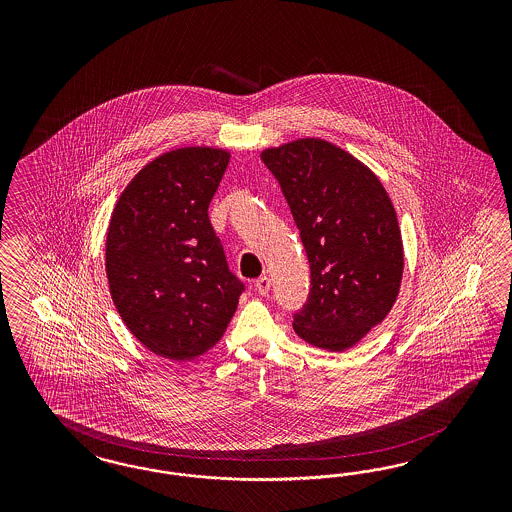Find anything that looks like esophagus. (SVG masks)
Here are the masks:
<instances>
[{
	"label": "esophagus",
	"mask_w": 512,
	"mask_h": 512,
	"mask_svg": "<svg viewBox=\"0 0 512 512\" xmlns=\"http://www.w3.org/2000/svg\"><path fill=\"white\" fill-rule=\"evenodd\" d=\"M270 278L268 276H261V278L255 281V289H257V293L259 295H268L270 293Z\"/></svg>",
	"instance_id": "1"
}]
</instances>
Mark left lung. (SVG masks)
I'll list each match as a JSON object with an SVG mask.
<instances>
[{
  "mask_svg": "<svg viewBox=\"0 0 512 512\" xmlns=\"http://www.w3.org/2000/svg\"><path fill=\"white\" fill-rule=\"evenodd\" d=\"M310 261V296L293 315L304 341L345 351L392 310L403 272L396 210L379 178L338 146L300 139L261 154Z\"/></svg>",
  "mask_w": 512,
  "mask_h": 512,
  "instance_id": "obj_1",
  "label": "left lung"
}]
</instances>
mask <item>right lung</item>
<instances>
[{
	"mask_svg": "<svg viewBox=\"0 0 512 512\" xmlns=\"http://www.w3.org/2000/svg\"><path fill=\"white\" fill-rule=\"evenodd\" d=\"M229 157L206 146L155 157L110 217V296L131 334L159 357L204 355L221 340L246 289L208 217Z\"/></svg>",
	"mask_w": 512,
	"mask_h": 512,
	"instance_id": "1",
	"label": "right lung"
}]
</instances>
